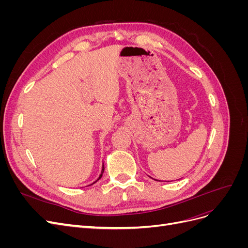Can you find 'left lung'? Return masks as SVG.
<instances>
[{"label":"left lung","mask_w":248,"mask_h":248,"mask_svg":"<svg viewBox=\"0 0 248 248\" xmlns=\"http://www.w3.org/2000/svg\"><path fill=\"white\" fill-rule=\"evenodd\" d=\"M154 180H155V179H154ZM156 181H158V180H156Z\"/></svg>","instance_id":"left-lung-1"}]
</instances>
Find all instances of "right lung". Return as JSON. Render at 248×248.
Returning <instances> with one entry per match:
<instances>
[{
    "label": "right lung",
    "instance_id": "add662e5",
    "mask_svg": "<svg viewBox=\"0 0 248 248\" xmlns=\"http://www.w3.org/2000/svg\"><path fill=\"white\" fill-rule=\"evenodd\" d=\"M103 171H104V166H103V167H102V170H101V174H100V176H99V178H98V179H97V180H96V181H95V182H94V183H96V182H97V181H98V180H99V179H100V178H101V177H102V174H103ZM94 183H93V184H94Z\"/></svg>",
    "mask_w": 248,
    "mask_h": 248
}]
</instances>
